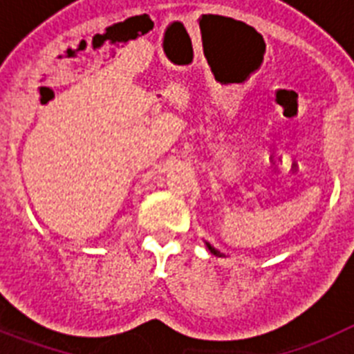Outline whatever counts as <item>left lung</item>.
Listing matches in <instances>:
<instances>
[{
    "label": "left lung",
    "mask_w": 354,
    "mask_h": 354,
    "mask_svg": "<svg viewBox=\"0 0 354 354\" xmlns=\"http://www.w3.org/2000/svg\"><path fill=\"white\" fill-rule=\"evenodd\" d=\"M205 245H207V248H209V250H210V252H212V254H214V255H218V257H221V255H223V254H221V252H219V250H216V248H214V246H212V245H210V243H205Z\"/></svg>",
    "instance_id": "1"
}]
</instances>
